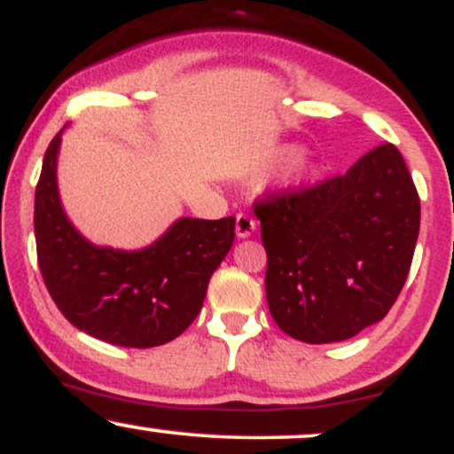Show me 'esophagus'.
I'll return each instance as SVG.
<instances>
[{
  "label": "esophagus",
  "mask_w": 454,
  "mask_h": 454,
  "mask_svg": "<svg viewBox=\"0 0 454 454\" xmlns=\"http://www.w3.org/2000/svg\"><path fill=\"white\" fill-rule=\"evenodd\" d=\"M254 231H256V220H254V217H249L247 213H239L237 215V237L247 239V237H252Z\"/></svg>",
  "instance_id": "1"
}]
</instances>
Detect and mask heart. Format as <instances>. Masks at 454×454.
I'll use <instances>...</instances> for the list:
<instances>
[{
    "label": "heart",
    "instance_id": "obj_1",
    "mask_svg": "<svg viewBox=\"0 0 454 454\" xmlns=\"http://www.w3.org/2000/svg\"><path fill=\"white\" fill-rule=\"evenodd\" d=\"M299 153H301L299 147H284L278 153L275 161H278V164H288V161L299 158ZM290 173H293L294 181H307V179H311V176L316 175V166L309 164V161H296Z\"/></svg>",
    "mask_w": 454,
    "mask_h": 454
}]
</instances>
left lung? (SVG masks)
<instances>
[{"mask_svg": "<svg viewBox=\"0 0 454 454\" xmlns=\"http://www.w3.org/2000/svg\"><path fill=\"white\" fill-rule=\"evenodd\" d=\"M267 249V303L286 335L350 340L376 325L408 279L420 198L395 145L367 151L346 175L254 202Z\"/></svg>", "mask_w": 454, "mask_h": 454, "instance_id": "1", "label": "left lung"}]
</instances>
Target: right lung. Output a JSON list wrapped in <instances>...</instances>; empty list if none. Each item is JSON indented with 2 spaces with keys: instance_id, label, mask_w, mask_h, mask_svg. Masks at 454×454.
<instances>
[{
  "instance_id": "obj_1",
  "label": "right lung",
  "mask_w": 454,
  "mask_h": 454,
  "mask_svg": "<svg viewBox=\"0 0 454 454\" xmlns=\"http://www.w3.org/2000/svg\"><path fill=\"white\" fill-rule=\"evenodd\" d=\"M61 132L44 153L34 231L46 290L70 325L123 348L179 337L200 311L213 270L231 252L234 217H181L149 247H96L66 217L57 192Z\"/></svg>"
}]
</instances>
